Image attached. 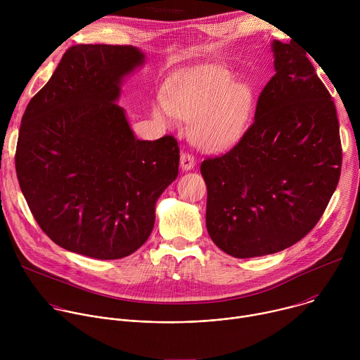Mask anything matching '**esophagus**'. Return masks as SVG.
I'll list each match as a JSON object with an SVG mask.
<instances>
[{"label":"esophagus","instance_id":"1","mask_svg":"<svg viewBox=\"0 0 360 360\" xmlns=\"http://www.w3.org/2000/svg\"><path fill=\"white\" fill-rule=\"evenodd\" d=\"M181 168L184 171H191L195 168V158L188 152L181 153Z\"/></svg>","mask_w":360,"mask_h":360}]
</instances>
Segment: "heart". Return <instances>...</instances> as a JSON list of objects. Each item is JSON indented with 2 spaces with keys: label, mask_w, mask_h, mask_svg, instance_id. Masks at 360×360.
<instances>
[{
  "label": "heart",
  "mask_w": 360,
  "mask_h": 360,
  "mask_svg": "<svg viewBox=\"0 0 360 360\" xmlns=\"http://www.w3.org/2000/svg\"><path fill=\"white\" fill-rule=\"evenodd\" d=\"M253 92L243 82H233L226 72L193 75L174 84L165 101H158L153 115L172 125L189 120L193 142L205 150H222L236 143L248 128Z\"/></svg>",
  "instance_id": "heart-1"
}]
</instances>
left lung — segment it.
Masks as SVG:
<instances>
[{
	"instance_id": "8db88e82",
	"label": "left lung",
	"mask_w": 360,
	"mask_h": 360,
	"mask_svg": "<svg viewBox=\"0 0 360 360\" xmlns=\"http://www.w3.org/2000/svg\"><path fill=\"white\" fill-rule=\"evenodd\" d=\"M275 75L239 143L205 160L207 229L233 258L283 250L309 233L338 186L339 121L306 53L274 39Z\"/></svg>"
}]
</instances>
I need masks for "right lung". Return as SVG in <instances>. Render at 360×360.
<instances>
[{
    "instance_id": "add662e5",
    "label": "right lung",
    "mask_w": 360,
    "mask_h": 360,
    "mask_svg": "<svg viewBox=\"0 0 360 360\" xmlns=\"http://www.w3.org/2000/svg\"><path fill=\"white\" fill-rule=\"evenodd\" d=\"M145 61L136 46L75 45L22 115V195L39 228L70 252L101 261L134 253L178 176L176 141L138 139L118 105L125 78Z\"/></svg>"
}]
</instances>
